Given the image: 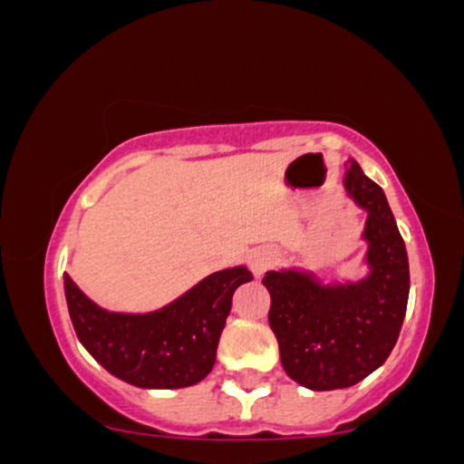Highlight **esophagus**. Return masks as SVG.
Listing matches in <instances>:
<instances>
[{"instance_id": "1", "label": "esophagus", "mask_w": 464, "mask_h": 464, "mask_svg": "<svg viewBox=\"0 0 464 464\" xmlns=\"http://www.w3.org/2000/svg\"><path fill=\"white\" fill-rule=\"evenodd\" d=\"M276 262V253L273 248H257L248 255V266L255 276H262L266 270H270Z\"/></svg>"}]
</instances>
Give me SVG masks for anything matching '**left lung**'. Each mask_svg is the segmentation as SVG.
<instances>
[{"label":"left lung","instance_id":"obj_1","mask_svg":"<svg viewBox=\"0 0 464 464\" xmlns=\"http://www.w3.org/2000/svg\"><path fill=\"white\" fill-rule=\"evenodd\" d=\"M344 191L366 211L358 281L323 284L299 268L270 270L268 323L279 343L281 364L310 391L349 388L388 360L406 318L410 295L408 253L384 189L344 161Z\"/></svg>","mask_w":464,"mask_h":464}]
</instances>
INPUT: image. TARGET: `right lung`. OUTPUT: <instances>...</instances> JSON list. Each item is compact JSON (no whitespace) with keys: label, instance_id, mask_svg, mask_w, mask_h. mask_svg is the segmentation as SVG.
Listing matches in <instances>:
<instances>
[{"label":"right lung","instance_id":"1","mask_svg":"<svg viewBox=\"0 0 464 464\" xmlns=\"http://www.w3.org/2000/svg\"><path fill=\"white\" fill-rule=\"evenodd\" d=\"M65 299L82 347L111 375L137 388L174 391L198 384L216 364L231 301L253 275L246 266L218 270L161 310H102L65 275Z\"/></svg>","mask_w":464,"mask_h":464}]
</instances>
